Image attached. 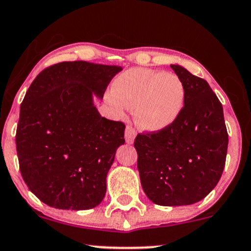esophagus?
<instances>
[{
	"instance_id": "esophagus-1",
	"label": "esophagus",
	"mask_w": 251,
	"mask_h": 251,
	"mask_svg": "<svg viewBox=\"0 0 251 251\" xmlns=\"http://www.w3.org/2000/svg\"><path fill=\"white\" fill-rule=\"evenodd\" d=\"M136 136V131L132 126H126V131H125V140L127 144H133Z\"/></svg>"
}]
</instances>
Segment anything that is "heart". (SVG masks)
Returning <instances> with one entry per match:
<instances>
[{"mask_svg":"<svg viewBox=\"0 0 251 251\" xmlns=\"http://www.w3.org/2000/svg\"><path fill=\"white\" fill-rule=\"evenodd\" d=\"M118 112L134 109L135 124L147 132L162 131L173 125L185 103V87L176 74L146 68L123 73L109 94Z\"/></svg>","mask_w":251,"mask_h":251,"instance_id":"b5f03b06","label":"heart"}]
</instances>
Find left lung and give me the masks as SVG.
I'll return each mask as SVG.
<instances>
[{
	"mask_svg": "<svg viewBox=\"0 0 251 251\" xmlns=\"http://www.w3.org/2000/svg\"><path fill=\"white\" fill-rule=\"evenodd\" d=\"M185 87L182 113L166 129L138 134L134 147L142 189L161 206L191 205L215 188L226 163L224 110L207 82L170 65Z\"/></svg>",
	"mask_w": 251,
	"mask_h": 251,
	"instance_id": "1",
	"label": "left lung"
}]
</instances>
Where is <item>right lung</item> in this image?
<instances>
[{"label":"right lung","instance_id":"obj_1","mask_svg":"<svg viewBox=\"0 0 251 251\" xmlns=\"http://www.w3.org/2000/svg\"><path fill=\"white\" fill-rule=\"evenodd\" d=\"M119 66L67 61L44 69L22 102L16 132L20 170L28 190L59 210L100 204L116 151L125 144L122 122L100 115Z\"/></svg>","mask_w":251,"mask_h":251}]
</instances>
